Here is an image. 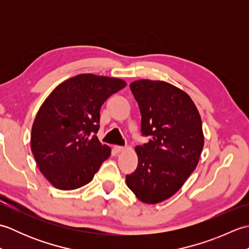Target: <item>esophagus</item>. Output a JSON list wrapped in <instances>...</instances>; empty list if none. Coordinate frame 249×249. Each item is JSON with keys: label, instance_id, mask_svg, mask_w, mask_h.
I'll list each match as a JSON object with an SVG mask.
<instances>
[{"label": "esophagus", "instance_id": "esophagus-1", "mask_svg": "<svg viewBox=\"0 0 249 249\" xmlns=\"http://www.w3.org/2000/svg\"><path fill=\"white\" fill-rule=\"evenodd\" d=\"M113 150H114L116 153L123 152V151H125V146H121V145H114V146H113Z\"/></svg>", "mask_w": 249, "mask_h": 249}]
</instances>
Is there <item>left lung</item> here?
<instances>
[{
	"label": "left lung",
	"mask_w": 249,
	"mask_h": 249,
	"mask_svg": "<svg viewBox=\"0 0 249 249\" xmlns=\"http://www.w3.org/2000/svg\"><path fill=\"white\" fill-rule=\"evenodd\" d=\"M129 87L140 108L142 135L151 140L136 146L138 167L126 176V184L143 203H160L197 167L204 145L202 121L189 95L173 84L142 79Z\"/></svg>",
	"instance_id": "8db88e82"
}]
</instances>
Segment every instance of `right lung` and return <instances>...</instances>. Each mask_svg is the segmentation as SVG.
Instances as JSON below:
<instances>
[{
  "label": "right lung",
  "mask_w": 249,
  "mask_h": 249,
  "mask_svg": "<svg viewBox=\"0 0 249 249\" xmlns=\"http://www.w3.org/2000/svg\"><path fill=\"white\" fill-rule=\"evenodd\" d=\"M125 87L119 78L81 73L59 84L40 106L32 126L31 150L52 186L82 187L108 160L111 149L96 136L99 111Z\"/></svg>",
  "instance_id": "add662e5"
}]
</instances>
